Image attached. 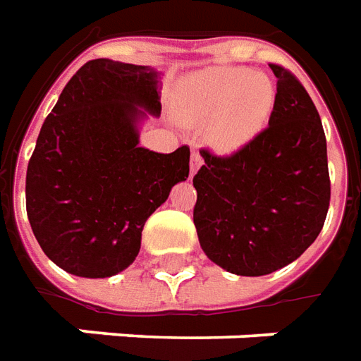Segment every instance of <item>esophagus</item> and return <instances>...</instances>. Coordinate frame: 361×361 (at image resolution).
I'll use <instances>...</instances> for the list:
<instances>
[{"mask_svg": "<svg viewBox=\"0 0 361 361\" xmlns=\"http://www.w3.org/2000/svg\"><path fill=\"white\" fill-rule=\"evenodd\" d=\"M202 163H204V159H202V155L196 149L192 152V155H190V176L198 171V169L202 167Z\"/></svg>", "mask_w": 361, "mask_h": 361, "instance_id": "34e87169", "label": "esophagus"}]
</instances>
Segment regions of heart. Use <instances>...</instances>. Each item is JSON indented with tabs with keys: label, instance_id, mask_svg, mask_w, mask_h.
<instances>
[{
	"label": "heart",
	"instance_id": "b5f03b06",
	"mask_svg": "<svg viewBox=\"0 0 361 361\" xmlns=\"http://www.w3.org/2000/svg\"><path fill=\"white\" fill-rule=\"evenodd\" d=\"M274 106L276 85L268 75L243 66H224L204 71L190 83L180 118L188 124L209 122V145L229 153L267 128Z\"/></svg>",
	"mask_w": 361,
	"mask_h": 361
}]
</instances>
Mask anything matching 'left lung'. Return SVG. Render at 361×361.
<instances>
[{
  "mask_svg": "<svg viewBox=\"0 0 361 361\" xmlns=\"http://www.w3.org/2000/svg\"><path fill=\"white\" fill-rule=\"evenodd\" d=\"M268 66L278 79L268 128L231 155L202 147L204 165L192 178L200 247L237 276L270 274L301 257L331 202L321 116L290 70Z\"/></svg>",
  "mask_w": 361,
  "mask_h": 361,
  "instance_id": "1",
  "label": "left lung"
}]
</instances>
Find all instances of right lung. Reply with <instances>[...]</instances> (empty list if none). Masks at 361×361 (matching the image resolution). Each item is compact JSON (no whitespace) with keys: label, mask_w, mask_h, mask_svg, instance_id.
Segmentation results:
<instances>
[{"label":"right lung","mask_w":361,"mask_h":361,"mask_svg":"<svg viewBox=\"0 0 361 361\" xmlns=\"http://www.w3.org/2000/svg\"><path fill=\"white\" fill-rule=\"evenodd\" d=\"M161 114L157 73L91 60L63 87L27 167V216L54 264L109 278L140 252L145 219L188 178L190 147L155 153L137 145V120Z\"/></svg>","instance_id":"add662e5"}]
</instances>
